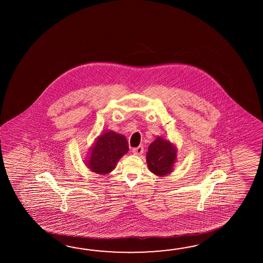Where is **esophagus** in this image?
I'll return each instance as SVG.
<instances>
[{
	"label": "esophagus",
	"mask_w": 263,
	"mask_h": 263,
	"mask_svg": "<svg viewBox=\"0 0 263 263\" xmlns=\"http://www.w3.org/2000/svg\"><path fill=\"white\" fill-rule=\"evenodd\" d=\"M143 152H144V147L142 145H139L133 149V153L135 155H141V154H143Z\"/></svg>",
	"instance_id": "1"
}]
</instances>
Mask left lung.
Returning <instances> with one entry per match:
<instances>
[{
	"mask_svg": "<svg viewBox=\"0 0 263 263\" xmlns=\"http://www.w3.org/2000/svg\"><path fill=\"white\" fill-rule=\"evenodd\" d=\"M177 147L169 140L158 136L149 145L146 153L148 169L161 177L171 173L177 161Z\"/></svg>",
	"mask_w": 263,
	"mask_h": 263,
	"instance_id": "left-lung-1",
	"label": "left lung"
}]
</instances>
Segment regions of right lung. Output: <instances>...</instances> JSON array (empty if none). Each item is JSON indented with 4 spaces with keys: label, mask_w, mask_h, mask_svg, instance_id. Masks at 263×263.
Instances as JSON below:
<instances>
[{
    "label": "right lung",
    "mask_w": 263,
    "mask_h": 263,
    "mask_svg": "<svg viewBox=\"0 0 263 263\" xmlns=\"http://www.w3.org/2000/svg\"><path fill=\"white\" fill-rule=\"evenodd\" d=\"M128 151V141L124 135L106 130L96 139L90 148V155L85 165L92 172L106 175L116 168L118 161Z\"/></svg>",
    "instance_id": "obj_1"
}]
</instances>
